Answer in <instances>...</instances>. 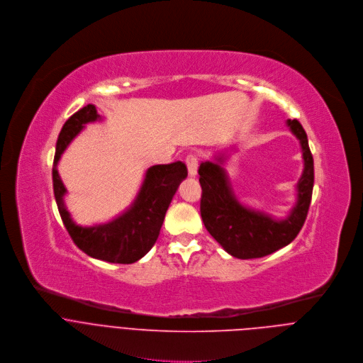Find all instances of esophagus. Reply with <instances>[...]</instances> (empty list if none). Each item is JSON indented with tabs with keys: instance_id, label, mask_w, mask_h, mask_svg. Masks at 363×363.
Here are the masks:
<instances>
[{
	"instance_id": "obj_1",
	"label": "esophagus",
	"mask_w": 363,
	"mask_h": 363,
	"mask_svg": "<svg viewBox=\"0 0 363 363\" xmlns=\"http://www.w3.org/2000/svg\"><path fill=\"white\" fill-rule=\"evenodd\" d=\"M186 164H187V170H189V174L193 177L197 174V167H199V157L194 156V155H189L186 157Z\"/></svg>"
}]
</instances>
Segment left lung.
Wrapping results in <instances>:
<instances>
[{"label":"left lung","instance_id":"left-lung-1","mask_svg":"<svg viewBox=\"0 0 363 363\" xmlns=\"http://www.w3.org/2000/svg\"><path fill=\"white\" fill-rule=\"evenodd\" d=\"M287 125L299 138L305 169L298 182V203L284 220L243 207L235 197L225 169L219 163L204 162L199 167L201 186L200 214L207 232L222 247L238 259L267 256L291 243L303 228L313 191V157L302 124L287 120Z\"/></svg>","mask_w":363,"mask_h":363}]
</instances>
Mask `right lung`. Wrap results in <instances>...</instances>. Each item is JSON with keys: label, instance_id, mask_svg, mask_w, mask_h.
Returning <instances> with one entry per match:
<instances>
[{"label": "right lung", "instance_id": "obj_1", "mask_svg": "<svg viewBox=\"0 0 363 363\" xmlns=\"http://www.w3.org/2000/svg\"><path fill=\"white\" fill-rule=\"evenodd\" d=\"M99 118L100 116L96 107L87 104L64 123L57 140L52 163L54 196L62 223L80 250L94 259L128 264L141 259L156 243L169 204L180 182L187 177V167L182 162L150 167L137 199L127 211L104 225L91 228L77 226L71 220L69 213L64 206L62 197L65 187L58 176L57 163L84 124Z\"/></svg>", "mask_w": 363, "mask_h": 363}]
</instances>
